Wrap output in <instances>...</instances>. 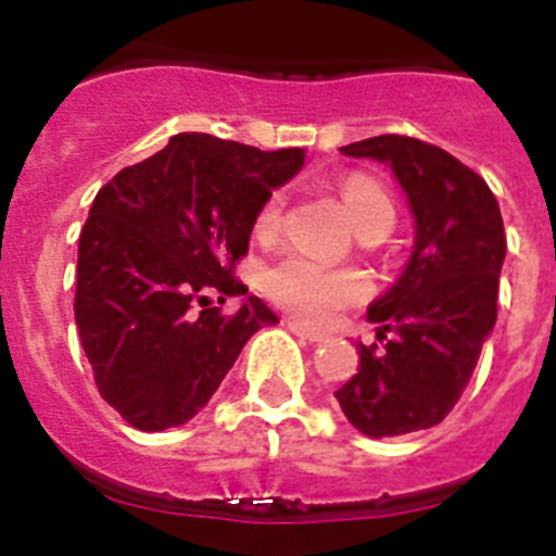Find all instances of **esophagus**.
Wrapping results in <instances>:
<instances>
[{"mask_svg":"<svg viewBox=\"0 0 556 556\" xmlns=\"http://www.w3.org/2000/svg\"><path fill=\"white\" fill-rule=\"evenodd\" d=\"M287 328L294 333V337L306 339V342H312V345H317V342H326V339H328V333L312 331V328H308L303 320H298V317H289Z\"/></svg>","mask_w":556,"mask_h":556,"instance_id":"34e87169","label":"esophagus"}]
</instances>
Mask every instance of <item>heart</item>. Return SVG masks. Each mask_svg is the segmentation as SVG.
<instances>
[{
    "instance_id": "1",
    "label": "heart",
    "mask_w": 556,
    "mask_h": 556,
    "mask_svg": "<svg viewBox=\"0 0 556 556\" xmlns=\"http://www.w3.org/2000/svg\"><path fill=\"white\" fill-rule=\"evenodd\" d=\"M342 200H345L348 217L356 230L395 219L392 200L370 178H358V175L348 178L342 184ZM281 214L283 194L267 198V203L258 211V219H255V233H273L281 225ZM264 292L278 306L298 314L301 320L323 326V323H331L342 308L365 298L367 278L356 269H328L314 264L306 255L289 253L264 273Z\"/></svg>"
}]
</instances>
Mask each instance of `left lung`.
Returning a JSON list of instances; mask_svg holds the SVG:
<instances>
[{"label": "left lung", "mask_w": 556, "mask_h": 556, "mask_svg": "<svg viewBox=\"0 0 556 556\" xmlns=\"http://www.w3.org/2000/svg\"><path fill=\"white\" fill-rule=\"evenodd\" d=\"M339 152L390 166L415 217V248L367 308L376 337L391 339L358 342V372L333 395L367 437L431 429L459 401L495 326L507 255L498 200L451 152L409 136H372Z\"/></svg>", "instance_id": "obj_1"}]
</instances>
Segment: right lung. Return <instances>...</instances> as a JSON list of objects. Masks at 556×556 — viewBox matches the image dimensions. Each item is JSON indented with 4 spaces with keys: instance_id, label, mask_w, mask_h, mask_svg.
Segmentation results:
<instances>
[{
    "instance_id": "1",
    "label": "right lung",
    "mask_w": 556,
    "mask_h": 556,
    "mask_svg": "<svg viewBox=\"0 0 556 556\" xmlns=\"http://www.w3.org/2000/svg\"><path fill=\"white\" fill-rule=\"evenodd\" d=\"M306 150L178 132L97 191L77 248L75 320L100 395L132 429L198 415L273 308L233 278L258 211ZM242 296L236 315L210 306Z\"/></svg>"
}]
</instances>
